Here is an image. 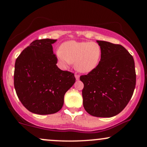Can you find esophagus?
Masks as SVG:
<instances>
[{
  "mask_svg": "<svg viewBox=\"0 0 147 147\" xmlns=\"http://www.w3.org/2000/svg\"><path fill=\"white\" fill-rule=\"evenodd\" d=\"M75 78H76V79L77 80H78L80 79V76L79 75H78V74H75Z\"/></svg>",
  "mask_w": 147,
  "mask_h": 147,
  "instance_id": "34e87169",
  "label": "esophagus"
}]
</instances>
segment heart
<instances>
[{
    "label": "heart",
    "instance_id": "1",
    "mask_svg": "<svg viewBox=\"0 0 147 147\" xmlns=\"http://www.w3.org/2000/svg\"><path fill=\"white\" fill-rule=\"evenodd\" d=\"M102 51L95 42L69 41L61 45L55 52L56 57L63 65L75 62V68L80 73L88 74L99 65Z\"/></svg>",
    "mask_w": 147,
    "mask_h": 147
}]
</instances>
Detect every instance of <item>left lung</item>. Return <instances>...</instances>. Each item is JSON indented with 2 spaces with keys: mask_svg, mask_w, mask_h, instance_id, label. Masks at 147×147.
I'll use <instances>...</instances> for the list:
<instances>
[{
  "mask_svg": "<svg viewBox=\"0 0 147 147\" xmlns=\"http://www.w3.org/2000/svg\"><path fill=\"white\" fill-rule=\"evenodd\" d=\"M102 54L99 65L87 75L80 76L83 105L96 117L117 115L131 99L136 86L133 57L121 45L97 41Z\"/></svg>",
  "mask_w": 147,
  "mask_h": 147,
  "instance_id": "obj_1",
  "label": "left lung"
}]
</instances>
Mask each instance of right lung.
<instances>
[{"mask_svg":"<svg viewBox=\"0 0 147 147\" xmlns=\"http://www.w3.org/2000/svg\"><path fill=\"white\" fill-rule=\"evenodd\" d=\"M57 39L35 40L17 58L14 86L19 99L31 112L54 114L63 105L64 95L76 82L74 74L56 63L52 44Z\"/></svg>","mask_w":147,"mask_h":147,"instance_id":"right-lung-1","label":"right lung"}]
</instances>
